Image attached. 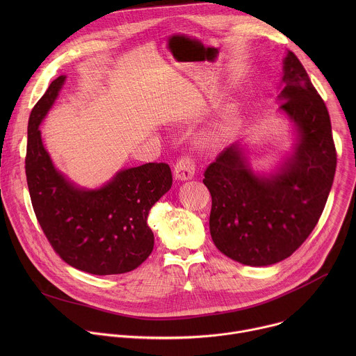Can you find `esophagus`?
Instances as JSON below:
<instances>
[{"mask_svg": "<svg viewBox=\"0 0 356 356\" xmlns=\"http://www.w3.org/2000/svg\"><path fill=\"white\" fill-rule=\"evenodd\" d=\"M195 173V159L191 155L181 156L175 165V176L179 180L193 179Z\"/></svg>", "mask_w": 356, "mask_h": 356, "instance_id": "1", "label": "esophagus"}]
</instances>
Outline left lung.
<instances>
[{
    "instance_id": "1",
    "label": "left lung",
    "mask_w": 356,
    "mask_h": 356,
    "mask_svg": "<svg viewBox=\"0 0 356 356\" xmlns=\"http://www.w3.org/2000/svg\"><path fill=\"white\" fill-rule=\"evenodd\" d=\"M283 67L280 110L297 127L294 155L279 175L258 177L232 143L207 166L202 179L213 198V242L224 255L249 266L277 264L309 238L337 168L325 103L293 52H287Z\"/></svg>"
}]
</instances>
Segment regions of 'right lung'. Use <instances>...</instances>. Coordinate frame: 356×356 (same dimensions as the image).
Masks as SVG:
<instances>
[{
    "label": "right lung",
    "instance_id": "add662e5",
    "mask_svg": "<svg viewBox=\"0 0 356 356\" xmlns=\"http://www.w3.org/2000/svg\"><path fill=\"white\" fill-rule=\"evenodd\" d=\"M65 76L50 83L28 122L25 173L36 220L54 250L70 266L98 276L136 269L154 249L147 216L172 187L168 163L120 172L98 190H80L54 166L39 124L52 107Z\"/></svg>",
    "mask_w": 356,
    "mask_h": 356
}]
</instances>
